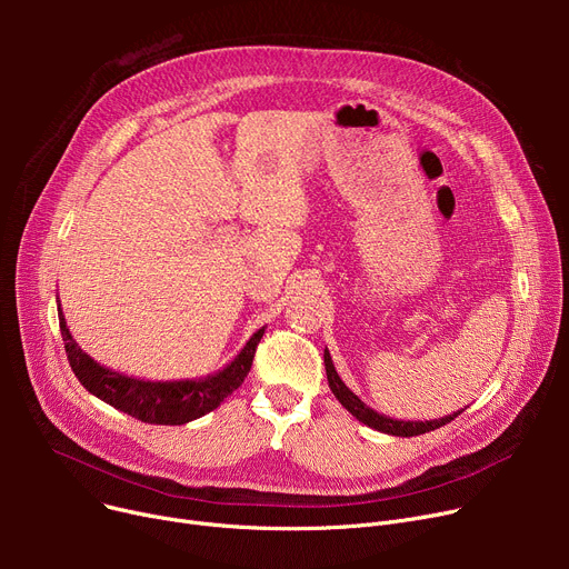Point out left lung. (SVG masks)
Here are the masks:
<instances>
[{
	"label": "left lung",
	"instance_id": "1",
	"mask_svg": "<svg viewBox=\"0 0 569 569\" xmlns=\"http://www.w3.org/2000/svg\"><path fill=\"white\" fill-rule=\"evenodd\" d=\"M322 360H325L327 382H330V390L335 392V397L339 399V403H341V406H343L352 417H357V420H360L362 425H367V427H371V429H376V431H380V433H387V436H401V438H410V436L429 433V431H436V429L445 427L447 422H452L457 415H461V412H463V408H461V410H457V412H452V415L438 417V420H425V422L395 420V417H387V415L376 412V410H373V408H369L360 397L352 395V392L348 390L346 382L339 378V373H337V369H335V365H332L330 350H327V348H325Z\"/></svg>",
	"mask_w": 569,
	"mask_h": 569
}]
</instances>
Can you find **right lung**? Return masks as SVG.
Returning <instances> with one entry per match:
<instances>
[{
    "instance_id": "obj_1",
    "label": "right lung",
    "mask_w": 569,
    "mask_h": 569,
    "mask_svg": "<svg viewBox=\"0 0 569 569\" xmlns=\"http://www.w3.org/2000/svg\"><path fill=\"white\" fill-rule=\"evenodd\" d=\"M57 316L69 355V365L84 390L110 403L112 408L136 417L140 422L166 427L193 422L198 417L219 408L221 401L244 382L247 373L251 371L256 348L264 335V327H260L247 341V346L234 355V360L209 376L184 380H144L112 371L92 360L71 337L67 318L62 313V305H57Z\"/></svg>"
}]
</instances>
